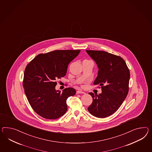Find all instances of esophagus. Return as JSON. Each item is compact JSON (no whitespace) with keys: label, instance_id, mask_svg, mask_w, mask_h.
Instances as JSON below:
<instances>
[{"label":"esophagus","instance_id":"obj_1","mask_svg":"<svg viewBox=\"0 0 152 152\" xmlns=\"http://www.w3.org/2000/svg\"><path fill=\"white\" fill-rule=\"evenodd\" d=\"M77 94H86L85 92H84V91H83L82 90H77Z\"/></svg>","mask_w":152,"mask_h":152}]
</instances>
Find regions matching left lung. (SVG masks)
Masks as SVG:
<instances>
[{
  "label": "left lung",
  "instance_id": "obj_1",
  "mask_svg": "<svg viewBox=\"0 0 152 152\" xmlns=\"http://www.w3.org/2000/svg\"><path fill=\"white\" fill-rule=\"evenodd\" d=\"M86 52L99 68L94 84L100 86L102 89L99 95L89 93L93 97V102L88 110L95 117H108L117 111L128 94L130 78L129 68L120 56L103 51Z\"/></svg>",
  "mask_w": 152,
  "mask_h": 152
}]
</instances>
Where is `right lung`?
<instances>
[{
  "label": "right lung",
  "mask_w": 152,
  "mask_h": 152,
  "mask_svg": "<svg viewBox=\"0 0 152 152\" xmlns=\"http://www.w3.org/2000/svg\"><path fill=\"white\" fill-rule=\"evenodd\" d=\"M80 50H56L37 55L24 72L23 87L31 107L40 116L54 120L67 110L66 99L76 91L68 88L56 91V80L66 75L68 66Z\"/></svg>",
  "instance_id": "add662e5"
}]
</instances>
